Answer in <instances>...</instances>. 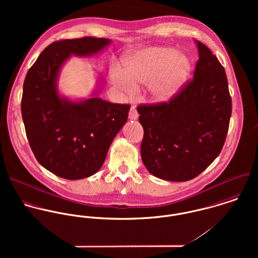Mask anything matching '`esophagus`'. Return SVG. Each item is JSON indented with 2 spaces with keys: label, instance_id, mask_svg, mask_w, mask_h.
Returning <instances> with one entry per match:
<instances>
[{
  "label": "esophagus",
  "instance_id": "obj_1",
  "mask_svg": "<svg viewBox=\"0 0 258 258\" xmlns=\"http://www.w3.org/2000/svg\"><path fill=\"white\" fill-rule=\"evenodd\" d=\"M138 117H139V114H138V112L136 110V107L132 106L130 108V111H129V118L131 120H136Z\"/></svg>",
  "mask_w": 258,
  "mask_h": 258
}]
</instances>
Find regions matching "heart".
Segmentation results:
<instances>
[{"mask_svg": "<svg viewBox=\"0 0 258 258\" xmlns=\"http://www.w3.org/2000/svg\"><path fill=\"white\" fill-rule=\"evenodd\" d=\"M190 73V60L169 46H154L140 50L124 61L123 71L112 73L113 82L127 95L137 86L149 84L155 102L171 100L183 87Z\"/></svg>", "mask_w": 258, "mask_h": 258, "instance_id": "obj_1", "label": "heart"}]
</instances>
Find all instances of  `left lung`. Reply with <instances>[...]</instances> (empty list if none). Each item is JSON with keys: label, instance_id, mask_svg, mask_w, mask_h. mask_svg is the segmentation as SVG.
I'll return each instance as SVG.
<instances>
[{"label": "left lung", "instance_id": "obj_1", "mask_svg": "<svg viewBox=\"0 0 258 258\" xmlns=\"http://www.w3.org/2000/svg\"><path fill=\"white\" fill-rule=\"evenodd\" d=\"M194 77L169 101L139 105L144 129L141 157L155 177L184 182L204 172L220 155L231 116L223 67L197 40Z\"/></svg>", "mask_w": 258, "mask_h": 258}]
</instances>
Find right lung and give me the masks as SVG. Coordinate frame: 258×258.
Masks as SVG:
<instances>
[{
  "label": "right lung",
  "mask_w": 258,
  "mask_h": 258,
  "mask_svg": "<svg viewBox=\"0 0 258 258\" xmlns=\"http://www.w3.org/2000/svg\"><path fill=\"white\" fill-rule=\"evenodd\" d=\"M109 43L108 38L94 37L53 41L25 78L21 108L29 144L37 162L60 178L94 175L128 119L129 104L99 97L74 102L57 92L59 70L72 54L89 56Z\"/></svg>",
  "instance_id": "right-lung-1"
}]
</instances>
